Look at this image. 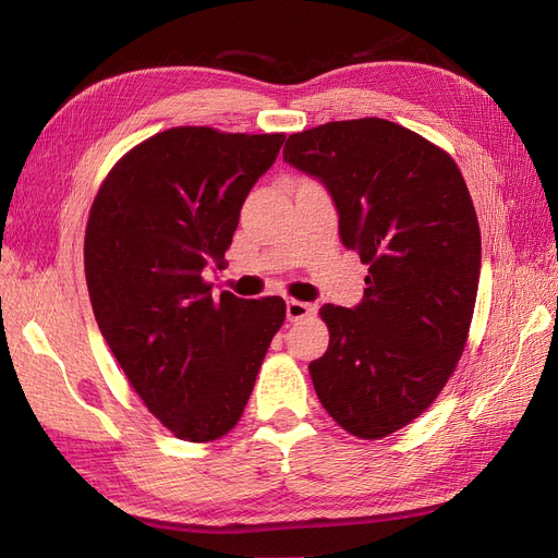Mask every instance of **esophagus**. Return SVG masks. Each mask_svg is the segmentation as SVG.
Returning a JSON list of instances; mask_svg holds the SVG:
<instances>
[{
	"label": "esophagus",
	"mask_w": 558,
	"mask_h": 558,
	"mask_svg": "<svg viewBox=\"0 0 558 558\" xmlns=\"http://www.w3.org/2000/svg\"><path fill=\"white\" fill-rule=\"evenodd\" d=\"M314 312H316V305H312V302H302V300L286 302V316H289V320H300Z\"/></svg>",
	"instance_id": "1"
}]
</instances>
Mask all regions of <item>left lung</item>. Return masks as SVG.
Returning a JSON list of instances; mask_svg holds the SVG:
<instances>
[{
  "label": "left lung",
  "mask_w": 558,
  "mask_h": 558,
  "mask_svg": "<svg viewBox=\"0 0 558 558\" xmlns=\"http://www.w3.org/2000/svg\"><path fill=\"white\" fill-rule=\"evenodd\" d=\"M283 162L326 185L342 244L369 265L356 307H320L330 344L310 375L337 424L379 440L426 412L461 359L482 265L475 207L442 148L384 118L291 134Z\"/></svg>",
  "instance_id": "obj_1"
}]
</instances>
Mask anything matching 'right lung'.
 <instances>
[{
    "mask_svg": "<svg viewBox=\"0 0 558 558\" xmlns=\"http://www.w3.org/2000/svg\"><path fill=\"white\" fill-rule=\"evenodd\" d=\"M283 134L172 128L134 146L105 179L83 260L97 326L118 365L179 440L238 424L286 302L211 295L248 191Z\"/></svg>",
    "mask_w": 558,
    "mask_h": 558,
    "instance_id": "right-lung-1",
    "label": "right lung"
}]
</instances>
